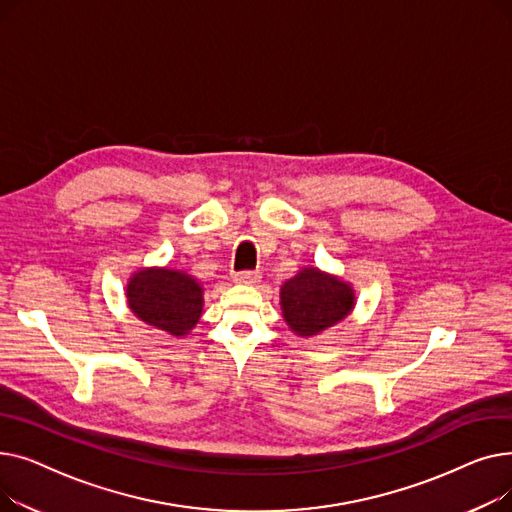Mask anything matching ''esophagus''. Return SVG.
<instances>
[{"label": "esophagus", "mask_w": 512, "mask_h": 512, "mask_svg": "<svg viewBox=\"0 0 512 512\" xmlns=\"http://www.w3.org/2000/svg\"><path fill=\"white\" fill-rule=\"evenodd\" d=\"M259 280H261V274L259 272H251V270L234 274V282L236 284H257Z\"/></svg>", "instance_id": "obj_1"}]
</instances>
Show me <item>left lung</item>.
<instances>
[{
  "label": "left lung",
  "mask_w": 512,
  "mask_h": 512,
  "mask_svg": "<svg viewBox=\"0 0 512 512\" xmlns=\"http://www.w3.org/2000/svg\"><path fill=\"white\" fill-rule=\"evenodd\" d=\"M280 305L288 328L309 338L336 326L353 311L355 290L317 267H305L282 284Z\"/></svg>",
  "instance_id": "1"
}]
</instances>
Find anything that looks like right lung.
I'll return each instance as SVG.
<instances>
[{
    "label": "right lung",
    "instance_id": "add662e5",
    "mask_svg": "<svg viewBox=\"0 0 512 512\" xmlns=\"http://www.w3.org/2000/svg\"><path fill=\"white\" fill-rule=\"evenodd\" d=\"M132 313L145 324L172 336H186L203 311V288L186 272L168 267H145L126 284Z\"/></svg>",
    "mask_w": 512,
    "mask_h": 512
}]
</instances>
